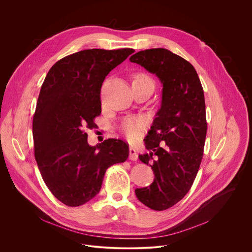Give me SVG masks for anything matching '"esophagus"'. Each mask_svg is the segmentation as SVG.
I'll list each match as a JSON object with an SVG mask.
<instances>
[{"label":"esophagus","mask_w":252,"mask_h":252,"mask_svg":"<svg viewBox=\"0 0 252 252\" xmlns=\"http://www.w3.org/2000/svg\"><path fill=\"white\" fill-rule=\"evenodd\" d=\"M137 158H138V156H137V153H136L135 149L132 148V147H129V159L136 160Z\"/></svg>","instance_id":"obj_1"}]
</instances>
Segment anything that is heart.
Wrapping results in <instances>:
<instances>
[{
	"mask_svg": "<svg viewBox=\"0 0 252 252\" xmlns=\"http://www.w3.org/2000/svg\"><path fill=\"white\" fill-rule=\"evenodd\" d=\"M143 79H149L146 75L143 74H137L133 82L140 81ZM143 126H145V119L142 118H127L126 119L122 124V130L126 134V136L129 139H135L140 131L142 130Z\"/></svg>",
	"mask_w": 252,
	"mask_h": 252,
	"instance_id": "obj_1",
	"label": "heart"
}]
</instances>
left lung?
I'll return each mask as SVG.
<instances>
[{
    "label": "left lung",
    "mask_w": 252,
    "mask_h": 252,
    "mask_svg": "<svg viewBox=\"0 0 252 252\" xmlns=\"http://www.w3.org/2000/svg\"><path fill=\"white\" fill-rule=\"evenodd\" d=\"M129 61L162 86L160 107L145 138L150 153L138 156L156 177L135 195L148 207L164 210L184 198L197 174L207 129L204 94L193 65L166 49L140 51Z\"/></svg>",
    "instance_id": "left-lung-1"
}]
</instances>
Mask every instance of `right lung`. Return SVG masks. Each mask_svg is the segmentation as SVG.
Returning a JSON list of instances; mask_svg holds the SVG:
<instances>
[{
	"instance_id": "obj_1",
	"label": "right lung",
	"mask_w": 252,
	"mask_h": 252,
	"mask_svg": "<svg viewBox=\"0 0 252 252\" xmlns=\"http://www.w3.org/2000/svg\"><path fill=\"white\" fill-rule=\"evenodd\" d=\"M134 51L85 50L58 61L42 85L32 119L34 158L48 189L67 206H79L100 190L106 169L124 162L128 146L109 138L88 142L101 113L100 88L105 77Z\"/></svg>"
}]
</instances>
